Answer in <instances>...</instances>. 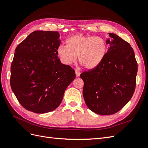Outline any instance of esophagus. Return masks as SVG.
<instances>
[{
	"mask_svg": "<svg viewBox=\"0 0 148 148\" xmlns=\"http://www.w3.org/2000/svg\"><path fill=\"white\" fill-rule=\"evenodd\" d=\"M75 75H76V76H77V77H79V76L80 74V71H78V70H77V69L75 70Z\"/></svg>",
	"mask_w": 148,
	"mask_h": 148,
	"instance_id": "esophagus-1",
	"label": "esophagus"
}]
</instances>
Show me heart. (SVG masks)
<instances>
[{
  "mask_svg": "<svg viewBox=\"0 0 148 148\" xmlns=\"http://www.w3.org/2000/svg\"><path fill=\"white\" fill-rule=\"evenodd\" d=\"M66 45H61L57 53L61 63L69 65L78 60L85 69L96 68L105 57L108 45L104 38L99 36L75 34L66 39Z\"/></svg>",
  "mask_w": 148,
  "mask_h": 148,
  "instance_id": "b5f03b06",
  "label": "heart"
}]
</instances>
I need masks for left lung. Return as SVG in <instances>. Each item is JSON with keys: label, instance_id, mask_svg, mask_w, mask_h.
Wrapping results in <instances>:
<instances>
[{"label": "left lung", "instance_id": "8db88e82", "mask_svg": "<svg viewBox=\"0 0 148 148\" xmlns=\"http://www.w3.org/2000/svg\"><path fill=\"white\" fill-rule=\"evenodd\" d=\"M109 49L96 68L80 75L84 80L83 96L87 107L99 115L115 114L130 101L135 92L138 64L128 42L108 33Z\"/></svg>", "mask_w": 148, "mask_h": 148}]
</instances>
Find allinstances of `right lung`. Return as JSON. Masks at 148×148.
I'll return each instance as SVG.
<instances>
[{"label":"right lung","instance_id":"1","mask_svg":"<svg viewBox=\"0 0 148 148\" xmlns=\"http://www.w3.org/2000/svg\"><path fill=\"white\" fill-rule=\"evenodd\" d=\"M58 31L32 32L15 49L10 85L21 106L44 114L59 106L65 90L75 78L74 69L61 63Z\"/></svg>","mask_w":148,"mask_h":148}]
</instances>
